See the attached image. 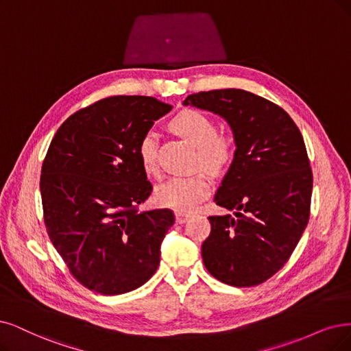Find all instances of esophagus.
Wrapping results in <instances>:
<instances>
[{
	"mask_svg": "<svg viewBox=\"0 0 351 351\" xmlns=\"http://www.w3.org/2000/svg\"><path fill=\"white\" fill-rule=\"evenodd\" d=\"M189 217H191V214H189V213L176 211V223H179V224H184Z\"/></svg>",
	"mask_w": 351,
	"mask_h": 351,
	"instance_id": "obj_1",
	"label": "esophagus"
}]
</instances>
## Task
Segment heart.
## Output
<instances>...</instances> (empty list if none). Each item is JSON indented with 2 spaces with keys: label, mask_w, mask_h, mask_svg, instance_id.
<instances>
[{
  "label": "heart",
  "mask_w": 351,
  "mask_h": 351,
  "mask_svg": "<svg viewBox=\"0 0 351 351\" xmlns=\"http://www.w3.org/2000/svg\"><path fill=\"white\" fill-rule=\"evenodd\" d=\"M172 132L184 137L198 149V167L211 173H221L234 159V143L227 136L217 134L215 121L198 110H184L169 123ZM137 156L143 172L158 175V140L154 133L143 136L137 146ZM211 184L204 173L185 178H173L156 191V201L162 206L176 211H192L210 195Z\"/></svg>",
  "instance_id": "obj_1"
}]
</instances>
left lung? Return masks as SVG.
<instances>
[{
    "label": "left lung",
    "mask_w": 351,
    "mask_h": 351,
    "mask_svg": "<svg viewBox=\"0 0 351 351\" xmlns=\"http://www.w3.org/2000/svg\"><path fill=\"white\" fill-rule=\"evenodd\" d=\"M184 104L224 117L237 146L214 198L236 217H208L204 265L231 287H256L289 261L308 224L313 171L304 137L283 108L243 89L192 94Z\"/></svg>",
    "instance_id": "1"
}]
</instances>
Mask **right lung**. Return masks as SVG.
<instances>
[{"mask_svg":"<svg viewBox=\"0 0 351 351\" xmlns=\"http://www.w3.org/2000/svg\"><path fill=\"white\" fill-rule=\"evenodd\" d=\"M172 106L119 95L76 111L50 141L42 165L43 219L72 276L102 295L145 285L160 263L172 210L140 213L152 193L137 146Z\"/></svg>","mask_w":351,"mask_h":351,"instance_id":"obj_1","label":"right lung"}]
</instances>
